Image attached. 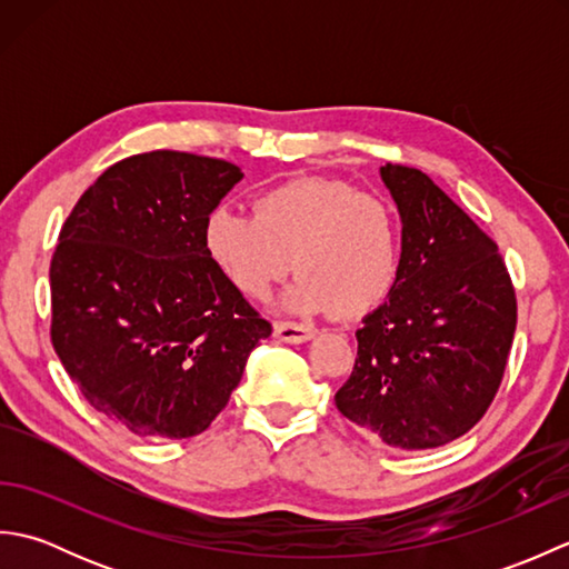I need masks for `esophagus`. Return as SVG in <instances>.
<instances>
[{
    "instance_id": "1",
    "label": "esophagus",
    "mask_w": 569,
    "mask_h": 569,
    "mask_svg": "<svg viewBox=\"0 0 569 569\" xmlns=\"http://www.w3.org/2000/svg\"><path fill=\"white\" fill-rule=\"evenodd\" d=\"M273 335L283 342L300 345V342L310 340V337L316 335V330H312L310 325H303V322H273Z\"/></svg>"
}]
</instances>
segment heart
<instances>
[{
    "instance_id": "heart-1",
    "label": "heart",
    "mask_w": 569,
    "mask_h": 569,
    "mask_svg": "<svg viewBox=\"0 0 569 569\" xmlns=\"http://www.w3.org/2000/svg\"><path fill=\"white\" fill-rule=\"evenodd\" d=\"M202 249L244 298H263L296 269L288 310L332 308L359 318L393 291L401 220L389 200L345 180L293 178L259 192L253 214L214 204L202 222Z\"/></svg>"
}]
</instances>
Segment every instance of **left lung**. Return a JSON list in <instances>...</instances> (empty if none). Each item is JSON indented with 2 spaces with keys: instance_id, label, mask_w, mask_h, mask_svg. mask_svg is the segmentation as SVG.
<instances>
[{
  "instance_id": "1",
  "label": "left lung",
  "mask_w": 569,
  "mask_h": 569,
  "mask_svg": "<svg viewBox=\"0 0 569 569\" xmlns=\"http://www.w3.org/2000/svg\"><path fill=\"white\" fill-rule=\"evenodd\" d=\"M403 222L389 300L357 330L335 403L393 450H430L485 418L516 332V291L497 241L418 168L386 163Z\"/></svg>"
}]
</instances>
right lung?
I'll list each match as a JSON object with an SVG mask.
<instances>
[{
	"instance_id": "obj_1",
	"label": "right lung",
	"mask_w": 569,
	"mask_h": 569,
	"mask_svg": "<svg viewBox=\"0 0 569 569\" xmlns=\"http://www.w3.org/2000/svg\"><path fill=\"white\" fill-rule=\"evenodd\" d=\"M244 173L186 151L107 168L58 234L51 342L88 403L139 438L210 428L271 335L202 249V222Z\"/></svg>"
}]
</instances>
